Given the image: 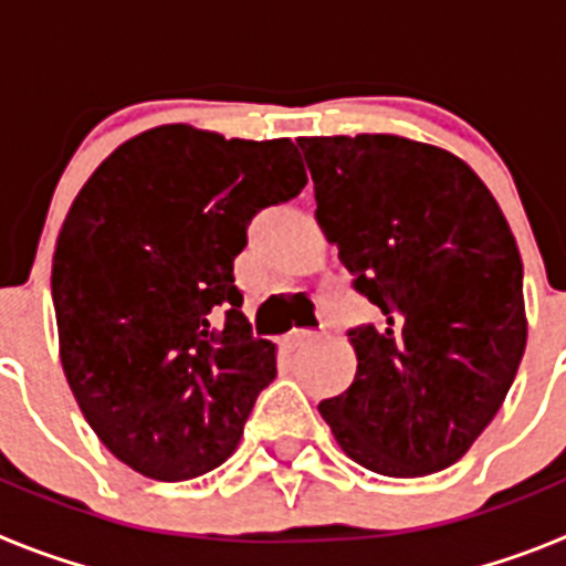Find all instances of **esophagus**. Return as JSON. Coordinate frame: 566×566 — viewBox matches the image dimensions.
I'll return each instance as SVG.
<instances>
[{
	"instance_id": "1",
	"label": "esophagus",
	"mask_w": 566,
	"mask_h": 566,
	"mask_svg": "<svg viewBox=\"0 0 566 566\" xmlns=\"http://www.w3.org/2000/svg\"><path fill=\"white\" fill-rule=\"evenodd\" d=\"M317 339V332H306V328H294V332H289L286 337H283V348L286 352H297V348H303V345L314 343Z\"/></svg>"
}]
</instances>
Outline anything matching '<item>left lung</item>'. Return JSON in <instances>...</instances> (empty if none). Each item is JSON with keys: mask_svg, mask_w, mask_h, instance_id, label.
<instances>
[{"mask_svg": "<svg viewBox=\"0 0 566 566\" xmlns=\"http://www.w3.org/2000/svg\"><path fill=\"white\" fill-rule=\"evenodd\" d=\"M297 144L319 229L382 312L348 332L357 374L319 413L345 457L374 473L451 468L502 408L527 345L507 218L448 149L385 133Z\"/></svg>", "mask_w": 566, "mask_h": 566, "instance_id": "left-lung-1", "label": "left lung"}]
</instances>
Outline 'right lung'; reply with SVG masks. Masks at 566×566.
I'll list each match as a JSON object with an SVG mask.
<instances>
[{
  "label": "right lung",
  "mask_w": 566,
  "mask_h": 566,
  "mask_svg": "<svg viewBox=\"0 0 566 566\" xmlns=\"http://www.w3.org/2000/svg\"><path fill=\"white\" fill-rule=\"evenodd\" d=\"M303 187L289 138L164 124L76 195L50 277L62 368L104 448L142 476L187 482L238 448L277 359L240 312L234 258L254 214Z\"/></svg>",
  "instance_id": "add662e5"
}]
</instances>
